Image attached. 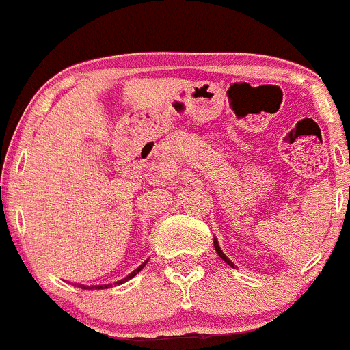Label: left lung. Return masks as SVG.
Wrapping results in <instances>:
<instances>
[{"label": "left lung", "instance_id": "obj_1", "mask_svg": "<svg viewBox=\"0 0 350 350\" xmlns=\"http://www.w3.org/2000/svg\"><path fill=\"white\" fill-rule=\"evenodd\" d=\"M214 248H216L217 255H219V257H221V258H223V260H224V262H226V264H228V265H231V267H234V265H233V262H231V260H230V258H228V257H226V255H224V254H223V250H221V248H219V245H217V241H216V240H214Z\"/></svg>", "mask_w": 350, "mask_h": 350}]
</instances>
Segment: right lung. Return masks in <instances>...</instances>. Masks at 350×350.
I'll use <instances>...</instances> for the list:
<instances>
[{
	"mask_svg": "<svg viewBox=\"0 0 350 350\" xmlns=\"http://www.w3.org/2000/svg\"><path fill=\"white\" fill-rule=\"evenodd\" d=\"M144 265H146V262H144V264H143V265H139V267H137V269H136V271H134V272H133V274H129V278H126V279H124V281H127V279L134 278V275H136V274H137V272H139V271H141V269H143V267H144ZM120 282H122V281H120ZM102 288H109V286H100V289H102Z\"/></svg>",
	"mask_w": 350,
	"mask_h": 350,
	"instance_id": "1",
	"label": "right lung"
}]
</instances>
